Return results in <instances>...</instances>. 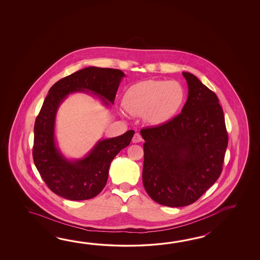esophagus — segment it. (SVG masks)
I'll list each match as a JSON object with an SVG mask.
<instances>
[{
  "label": "esophagus",
  "mask_w": 260,
  "mask_h": 260,
  "mask_svg": "<svg viewBox=\"0 0 260 260\" xmlns=\"http://www.w3.org/2000/svg\"><path fill=\"white\" fill-rule=\"evenodd\" d=\"M143 139H142V137L140 136V134L139 133H136L135 135H134V137H133V143H139V142H141Z\"/></svg>",
  "instance_id": "1"
}]
</instances>
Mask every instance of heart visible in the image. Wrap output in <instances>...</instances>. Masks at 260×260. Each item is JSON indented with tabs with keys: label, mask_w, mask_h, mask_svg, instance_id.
I'll return each mask as SVG.
<instances>
[{
	"label": "heart",
	"mask_w": 260,
	"mask_h": 260,
	"mask_svg": "<svg viewBox=\"0 0 260 260\" xmlns=\"http://www.w3.org/2000/svg\"><path fill=\"white\" fill-rule=\"evenodd\" d=\"M186 100V91L177 81L149 80L133 84L123 94V106L120 112L143 115L152 125L169 122L181 110Z\"/></svg>",
	"instance_id": "1"
}]
</instances>
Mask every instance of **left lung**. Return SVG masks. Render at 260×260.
I'll use <instances>...</instances> for the list:
<instances>
[{
  "label": "left lung",
  "instance_id": "8db88e82",
  "mask_svg": "<svg viewBox=\"0 0 260 260\" xmlns=\"http://www.w3.org/2000/svg\"><path fill=\"white\" fill-rule=\"evenodd\" d=\"M188 99L181 113L156 127L141 129L144 188L156 203L191 205L222 172L228 147L225 118L216 94L189 72H182Z\"/></svg>",
  "mask_w": 260,
  "mask_h": 260
}]
</instances>
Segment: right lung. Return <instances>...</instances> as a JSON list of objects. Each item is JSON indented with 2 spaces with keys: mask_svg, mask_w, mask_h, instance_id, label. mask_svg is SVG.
I'll return each instance as SVG.
<instances>
[{
  "mask_svg": "<svg viewBox=\"0 0 260 260\" xmlns=\"http://www.w3.org/2000/svg\"><path fill=\"white\" fill-rule=\"evenodd\" d=\"M125 74L120 70L87 67L59 80L50 88L34 124V160L54 193L71 201L92 199L106 186L111 161L127 147L135 134L100 139L87 154L68 159L55 138L56 113L70 94L86 93L111 108Z\"/></svg>",
  "mask_w": 260,
  "mask_h": 260,
  "instance_id": "add662e5",
  "label": "right lung"
}]
</instances>
